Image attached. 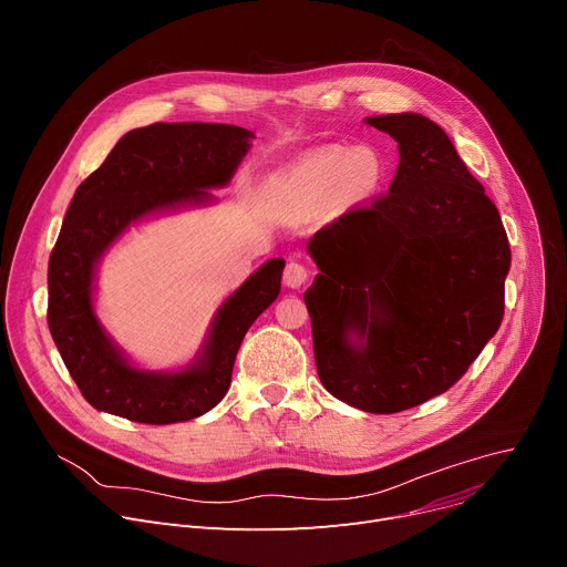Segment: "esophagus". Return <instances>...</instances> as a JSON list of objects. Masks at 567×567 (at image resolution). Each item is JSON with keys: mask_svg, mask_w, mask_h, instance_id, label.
<instances>
[{"mask_svg": "<svg viewBox=\"0 0 567 567\" xmlns=\"http://www.w3.org/2000/svg\"><path fill=\"white\" fill-rule=\"evenodd\" d=\"M307 279H309L307 266H301L299 260H290V264H288L286 270H284V281H286V286L299 288V286L307 284Z\"/></svg>", "mask_w": 567, "mask_h": 567, "instance_id": "obj_1", "label": "esophagus"}]
</instances>
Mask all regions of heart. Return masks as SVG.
<instances>
[{"instance_id": "1", "label": "heart", "mask_w": 567, "mask_h": 567, "mask_svg": "<svg viewBox=\"0 0 567 567\" xmlns=\"http://www.w3.org/2000/svg\"><path fill=\"white\" fill-rule=\"evenodd\" d=\"M385 163L374 147L327 145L299 158L277 179V188L295 202H318L336 195L361 202L383 182Z\"/></svg>"}]
</instances>
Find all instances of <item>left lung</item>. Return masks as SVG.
<instances>
[{
    "label": "left lung",
    "mask_w": 567,
    "mask_h": 567,
    "mask_svg": "<svg viewBox=\"0 0 567 567\" xmlns=\"http://www.w3.org/2000/svg\"><path fill=\"white\" fill-rule=\"evenodd\" d=\"M365 122L398 141L395 179L311 238L320 275L303 301L329 393L400 413L450 390L495 336L511 247L439 124L420 113Z\"/></svg>",
    "instance_id": "1"
}]
</instances>
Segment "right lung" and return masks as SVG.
I'll return each instance as SVG.
<instances>
[{
  "mask_svg": "<svg viewBox=\"0 0 567 567\" xmlns=\"http://www.w3.org/2000/svg\"><path fill=\"white\" fill-rule=\"evenodd\" d=\"M251 132L234 124L156 122L124 134L65 213L48 270V324L61 359L91 406L143 424L204 415L227 395L238 347L281 290L284 258L260 266L217 311L195 363L182 372L138 370L93 309L102 254L145 215L204 204L227 186Z\"/></svg>",
  "mask_w": 567,
  "mask_h": 567,
  "instance_id": "right-lung-1",
  "label": "right lung"
}]
</instances>
